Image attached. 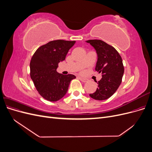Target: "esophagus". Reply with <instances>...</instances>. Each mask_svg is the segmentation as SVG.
Masks as SVG:
<instances>
[{
	"instance_id": "esophagus-1",
	"label": "esophagus",
	"mask_w": 152,
	"mask_h": 152,
	"mask_svg": "<svg viewBox=\"0 0 152 152\" xmlns=\"http://www.w3.org/2000/svg\"><path fill=\"white\" fill-rule=\"evenodd\" d=\"M78 78H79V79L82 82H86L87 81V79H85V78H83V77H78Z\"/></svg>"
}]
</instances>
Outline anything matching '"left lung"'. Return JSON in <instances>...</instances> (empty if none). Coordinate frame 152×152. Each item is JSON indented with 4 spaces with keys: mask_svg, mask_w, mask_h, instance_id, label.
I'll return each instance as SVG.
<instances>
[{
    "mask_svg": "<svg viewBox=\"0 0 152 152\" xmlns=\"http://www.w3.org/2000/svg\"><path fill=\"white\" fill-rule=\"evenodd\" d=\"M96 51L97 62L95 70L101 73L102 79L97 82L98 87L90 97L96 100H105L115 93L121 85L124 68L121 55L113 47L101 40H89Z\"/></svg>",
    "mask_w": 152,
    "mask_h": 152,
    "instance_id": "left-lung-1",
    "label": "left lung"
}]
</instances>
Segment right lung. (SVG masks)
<instances>
[{
  "label": "right lung",
  "mask_w": 152,
  "mask_h": 152,
  "mask_svg": "<svg viewBox=\"0 0 152 152\" xmlns=\"http://www.w3.org/2000/svg\"><path fill=\"white\" fill-rule=\"evenodd\" d=\"M75 41H50L36 50L30 63V77L39 93L49 102H57L66 94L72 74L57 72L58 63L65 59Z\"/></svg>",
  "instance_id": "obj_1"
}]
</instances>
